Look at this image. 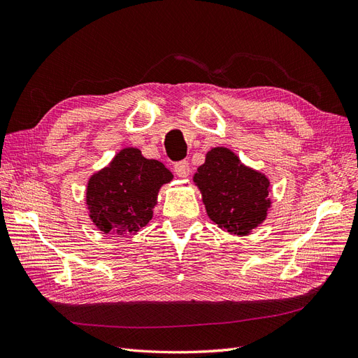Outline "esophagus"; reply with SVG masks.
<instances>
[{
    "instance_id": "obj_1",
    "label": "esophagus",
    "mask_w": 358,
    "mask_h": 358,
    "mask_svg": "<svg viewBox=\"0 0 358 358\" xmlns=\"http://www.w3.org/2000/svg\"><path fill=\"white\" fill-rule=\"evenodd\" d=\"M175 171L179 178H188L191 169H189V162L188 161H179L175 164Z\"/></svg>"
}]
</instances>
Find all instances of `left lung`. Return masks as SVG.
Masks as SVG:
<instances>
[{
  "label": "left lung",
  "instance_id": "left-lung-1",
  "mask_svg": "<svg viewBox=\"0 0 358 358\" xmlns=\"http://www.w3.org/2000/svg\"><path fill=\"white\" fill-rule=\"evenodd\" d=\"M209 218L233 234H248L262 224L270 208V182L243 166L227 148H213L194 175Z\"/></svg>",
  "mask_w": 358,
  "mask_h": 358
}]
</instances>
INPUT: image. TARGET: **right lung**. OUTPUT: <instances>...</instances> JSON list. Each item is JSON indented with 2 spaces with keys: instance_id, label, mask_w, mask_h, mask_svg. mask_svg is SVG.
<instances>
[{
  "instance_id": "obj_1",
  "label": "right lung",
  "mask_w": 358,
  "mask_h": 358,
  "mask_svg": "<svg viewBox=\"0 0 358 358\" xmlns=\"http://www.w3.org/2000/svg\"><path fill=\"white\" fill-rule=\"evenodd\" d=\"M171 179L162 162L125 148L109 167L91 176L86 188L90 218L103 233H137L152 220L158 191Z\"/></svg>"
}]
</instances>
